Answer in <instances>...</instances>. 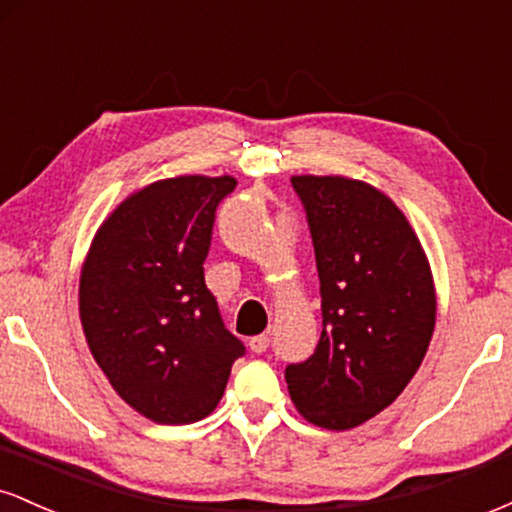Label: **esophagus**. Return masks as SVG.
Returning a JSON list of instances; mask_svg holds the SVG:
<instances>
[{
	"instance_id": "esophagus-1",
	"label": "esophagus",
	"mask_w": 512,
	"mask_h": 512,
	"mask_svg": "<svg viewBox=\"0 0 512 512\" xmlns=\"http://www.w3.org/2000/svg\"><path fill=\"white\" fill-rule=\"evenodd\" d=\"M267 346H269L267 334H257V337L250 339V349L255 351V354H262V351H267Z\"/></svg>"
}]
</instances>
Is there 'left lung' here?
Returning a JSON list of instances; mask_svg holds the SVG:
<instances>
[{"label":"left lung","instance_id":"left-lung-1","mask_svg":"<svg viewBox=\"0 0 512 512\" xmlns=\"http://www.w3.org/2000/svg\"><path fill=\"white\" fill-rule=\"evenodd\" d=\"M313 236L322 298L315 354L286 366L303 419L349 431L390 407L436 327L431 264L390 197L342 175H293Z\"/></svg>","mask_w":512,"mask_h":512}]
</instances>
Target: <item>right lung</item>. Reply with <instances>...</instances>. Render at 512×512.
Returning a JSON list of instances; mask_svg holds the SVG:
<instances>
[{
  "mask_svg": "<svg viewBox=\"0 0 512 512\" xmlns=\"http://www.w3.org/2000/svg\"><path fill=\"white\" fill-rule=\"evenodd\" d=\"M233 187L231 175L151 182L101 223L81 267L88 349L117 395L156 424L209 416L245 354L204 284L216 207Z\"/></svg>",
  "mask_w": 512,
  "mask_h": 512,
  "instance_id": "1",
  "label": "right lung"
}]
</instances>
